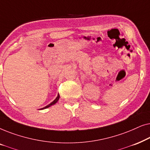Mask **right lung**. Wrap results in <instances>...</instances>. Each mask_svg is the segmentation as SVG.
I'll return each instance as SVG.
<instances>
[{
	"instance_id": "right-lung-1",
	"label": "right lung",
	"mask_w": 150,
	"mask_h": 150,
	"mask_svg": "<svg viewBox=\"0 0 150 150\" xmlns=\"http://www.w3.org/2000/svg\"><path fill=\"white\" fill-rule=\"evenodd\" d=\"M59 97H60V96H59V94H58V96H57V97L56 98V99H55L54 101L53 102H51L50 104H49L48 105H47L46 106H45V107H44V108H41V109H45V108H48V107H50V106H51L52 105H54V104H56L57 102H58V100H59Z\"/></svg>"
}]
</instances>
